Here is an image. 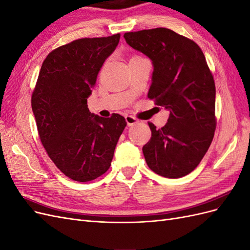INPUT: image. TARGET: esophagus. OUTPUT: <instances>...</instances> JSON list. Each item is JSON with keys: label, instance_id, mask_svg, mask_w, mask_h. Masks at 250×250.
Listing matches in <instances>:
<instances>
[{"label": "esophagus", "instance_id": "esophagus-1", "mask_svg": "<svg viewBox=\"0 0 250 250\" xmlns=\"http://www.w3.org/2000/svg\"><path fill=\"white\" fill-rule=\"evenodd\" d=\"M125 120H126V123L128 126H133L134 124L138 123V119L132 117V116H126Z\"/></svg>", "mask_w": 250, "mask_h": 250}]
</instances>
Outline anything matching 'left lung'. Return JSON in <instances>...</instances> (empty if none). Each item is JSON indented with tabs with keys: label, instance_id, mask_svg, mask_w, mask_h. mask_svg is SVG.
<instances>
[{
	"label": "left lung",
	"instance_id": "1",
	"mask_svg": "<svg viewBox=\"0 0 250 250\" xmlns=\"http://www.w3.org/2000/svg\"><path fill=\"white\" fill-rule=\"evenodd\" d=\"M126 42L154 66L148 98L170 110L161 129L151 122L143 153L148 167L168 178L191 173L208 150L216 130L214 77L199 46L167 28L124 34Z\"/></svg>",
	"mask_w": 250,
	"mask_h": 250
}]
</instances>
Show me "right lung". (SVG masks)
Returning <instances> with one entry per match:
<instances>
[{
    "instance_id": "right-lung-1",
    "label": "right lung",
    "mask_w": 250,
    "mask_h": 250,
    "mask_svg": "<svg viewBox=\"0 0 250 250\" xmlns=\"http://www.w3.org/2000/svg\"><path fill=\"white\" fill-rule=\"evenodd\" d=\"M120 33L80 39L50 52L31 97L37 131L56 167L69 178L86 183L106 172L127 123L119 113H90L87 98Z\"/></svg>"
}]
</instances>
